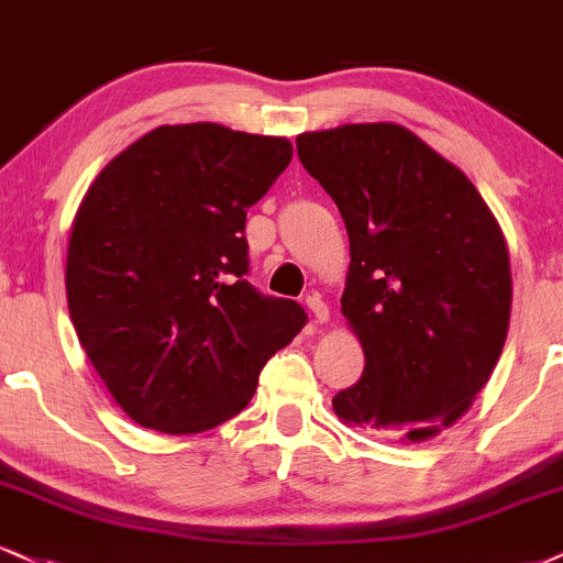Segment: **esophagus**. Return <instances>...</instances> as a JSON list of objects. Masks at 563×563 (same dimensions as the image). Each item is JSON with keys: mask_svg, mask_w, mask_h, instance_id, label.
Here are the masks:
<instances>
[{"mask_svg": "<svg viewBox=\"0 0 563 563\" xmlns=\"http://www.w3.org/2000/svg\"><path fill=\"white\" fill-rule=\"evenodd\" d=\"M303 307L309 309V314L314 317V322H328V317H330V311H328V303H324L320 296L317 294H311V296H307V299H303Z\"/></svg>", "mask_w": 563, "mask_h": 563, "instance_id": "34e87169", "label": "esophagus"}]
</instances>
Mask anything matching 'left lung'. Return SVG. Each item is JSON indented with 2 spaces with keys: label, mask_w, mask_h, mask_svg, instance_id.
I'll return each instance as SVG.
<instances>
[{
  "label": "left lung",
  "mask_w": 563,
  "mask_h": 563,
  "mask_svg": "<svg viewBox=\"0 0 563 563\" xmlns=\"http://www.w3.org/2000/svg\"><path fill=\"white\" fill-rule=\"evenodd\" d=\"M296 148L351 243L341 303L364 372L335 393V415L377 435H435L483 390L509 330L496 217L459 167L401 125L301 133Z\"/></svg>",
  "instance_id": "1"
}]
</instances>
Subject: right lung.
Instances as JSON below:
<instances>
[{
	"label": "right lung",
	"mask_w": 563,
	"mask_h": 563,
	"mask_svg": "<svg viewBox=\"0 0 563 563\" xmlns=\"http://www.w3.org/2000/svg\"><path fill=\"white\" fill-rule=\"evenodd\" d=\"M290 157L273 135L162 125L80 201L65 269L70 320L141 428L188 435L228 422L307 324L301 303L246 280V212Z\"/></svg>",
	"instance_id": "obj_1"
}]
</instances>
